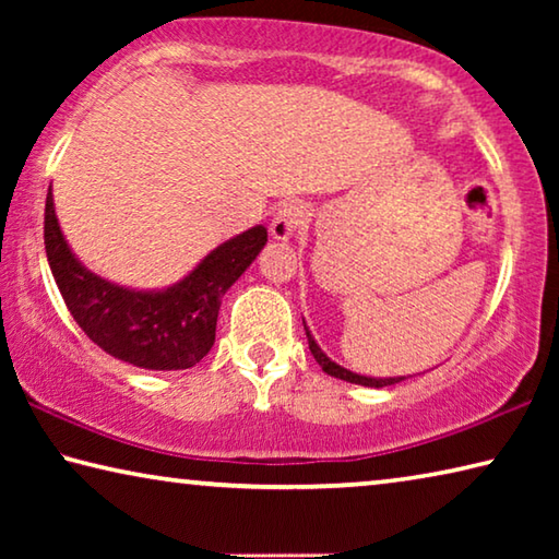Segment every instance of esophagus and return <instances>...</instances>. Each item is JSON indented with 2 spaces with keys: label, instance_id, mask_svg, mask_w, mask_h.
Here are the masks:
<instances>
[{
  "label": "esophagus",
  "instance_id": "esophagus-1",
  "mask_svg": "<svg viewBox=\"0 0 559 559\" xmlns=\"http://www.w3.org/2000/svg\"><path fill=\"white\" fill-rule=\"evenodd\" d=\"M306 216H308V210L302 202L281 204V210L273 214L271 219V236L278 241L290 239V236L300 229V224L306 222Z\"/></svg>",
  "mask_w": 559,
  "mask_h": 559
}]
</instances>
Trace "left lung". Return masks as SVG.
<instances>
[{
    "instance_id": "obj_1",
    "label": "left lung",
    "mask_w": 559,
    "mask_h": 559,
    "mask_svg": "<svg viewBox=\"0 0 559 559\" xmlns=\"http://www.w3.org/2000/svg\"><path fill=\"white\" fill-rule=\"evenodd\" d=\"M302 328H306V320H302ZM306 335H308V347H310V353H313L316 362L323 367V372H328L330 377H337V380H345V382H353V384H362V386H390L394 382H402L404 380V377H390V380H374V377H362V374L349 372V370H345V367L335 365L333 359H330L323 353V349L318 347V343L313 340V335H310L308 328H306Z\"/></svg>"
}]
</instances>
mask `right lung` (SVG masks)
Instances as JSON below:
<instances>
[{
	"mask_svg": "<svg viewBox=\"0 0 559 559\" xmlns=\"http://www.w3.org/2000/svg\"><path fill=\"white\" fill-rule=\"evenodd\" d=\"M263 226L243 231L167 290H130L81 266L66 243L49 187L44 210L46 259L66 308L93 343L143 370H187L210 353L222 298L266 246Z\"/></svg>",
	"mask_w": 559,
	"mask_h": 559,
	"instance_id": "obj_1",
	"label": "right lung"
}]
</instances>
